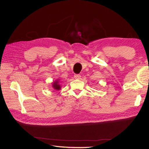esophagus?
<instances>
[{
  "instance_id": "esophagus-1",
  "label": "esophagus",
  "mask_w": 149,
  "mask_h": 149,
  "mask_svg": "<svg viewBox=\"0 0 149 149\" xmlns=\"http://www.w3.org/2000/svg\"><path fill=\"white\" fill-rule=\"evenodd\" d=\"M81 76L80 74H75L74 76V78L76 79H81Z\"/></svg>"
}]
</instances>
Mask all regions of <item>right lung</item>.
<instances>
[{"instance_id": "add662e5", "label": "right lung", "mask_w": 149, "mask_h": 149, "mask_svg": "<svg viewBox=\"0 0 149 149\" xmlns=\"http://www.w3.org/2000/svg\"><path fill=\"white\" fill-rule=\"evenodd\" d=\"M60 81L59 79H56L55 81H53L52 83V87L54 89L57 90V91H59V90L61 89V86L60 84Z\"/></svg>"}]
</instances>
